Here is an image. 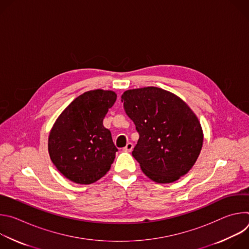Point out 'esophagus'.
I'll return each mask as SVG.
<instances>
[{"mask_svg":"<svg viewBox=\"0 0 249 249\" xmlns=\"http://www.w3.org/2000/svg\"><path fill=\"white\" fill-rule=\"evenodd\" d=\"M132 150H133V144H132V143H128V144L126 145V147L123 148V151H124V152H131Z\"/></svg>","mask_w":249,"mask_h":249,"instance_id":"esophagus-1","label":"esophagus"}]
</instances>
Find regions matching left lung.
I'll return each mask as SVG.
<instances>
[{
  "mask_svg": "<svg viewBox=\"0 0 249 249\" xmlns=\"http://www.w3.org/2000/svg\"><path fill=\"white\" fill-rule=\"evenodd\" d=\"M127 115L140 135L132 152L141 169L157 183H171L195 164L204 134L196 114L179 96L147 87L122 94Z\"/></svg>",
  "mask_w": 249,
  "mask_h": 249,
  "instance_id": "obj_1",
  "label": "left lung"
}]
</instances>
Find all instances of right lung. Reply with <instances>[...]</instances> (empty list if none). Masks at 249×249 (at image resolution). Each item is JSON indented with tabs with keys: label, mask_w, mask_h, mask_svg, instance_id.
Wrapping results in <instances>:
<instances>
[{
	"label": "right lung",
	"mask_w": 249,
	"mask_h": 249,
	"mask_svg": "<svg viewBox=\"0 0 249 249\" xmlns=\"http://www.w3.org/2000/svg\"><path fill=\"white\" fill-rule=\"evenodd\" d=\"M116 98L112 90L86 91L71 102L53 124L48 153L69 180L91 184L110 169L117 148L102 121Z\"/></svg>",
	"instance_id": "add662e5"
}]
</instances>
